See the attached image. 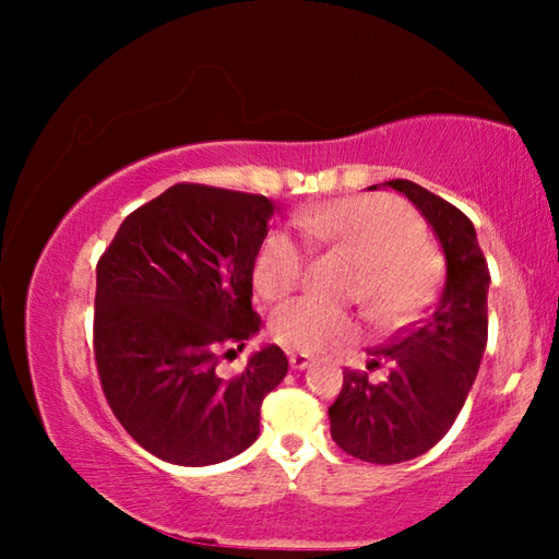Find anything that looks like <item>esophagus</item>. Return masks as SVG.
<instances>
[{"label":"esophagus","mask_w":559,"mask_h":559,"mask_svg":"<svg viewBox=\"0 0 559 559\" xmlns=\"http://www.w3.org/2000/svg\"><path fill=\"white\" fill-rule=\"evenodd\" d=\"M310 362H313V359H310L308 355H298V353L290 355V367H293V370H306Z\"/></svg>","instance_id":"obj_1"}]
</instances>
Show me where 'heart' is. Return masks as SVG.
I'll return each mask as SVG.
<instances>
[{"label":"heart","instance_id":"1","mask_svg":"<svg viewBox=\"0 0 559 559\" xmlns=\"http://www.w3.org/2000/svg\"><path fill=\"white\" fill-rule=\"evenodd\" d=\"M296 226L308 243L330 246L359 263L353 298L374 325H402L429 298L439 261L419 239V219L394 197H353L310 206L296 216ZM306 246L278 229L261 246L253 283L263 298H286L306 278ZM355 333L353 313L318 298L290 300L271 316V335L298 353H325Z\"/></svg>","mask_w":559,"mask_h":559}]
</instances>
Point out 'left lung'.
<instances>
[{
  "label": "left lung",
  "mask_w": 559,
  "mask_h": 559,
  "mask_svg": "<svg viewBox=\"0 0 559 559\" xmlns=\"http://www.w3.org/2000/svg\"><path fill=\"white\" fill-rule=\"evenodd\" d=\"M382 187L396 189L421 212L447 261V281L431 313L367 353V370L384 365V380L345 370L343 390L328 409L340 449L390 466L437 447L456 421L486 353L490 273L466 214L409 179Z\"/></svg>",
  "instance_id": "left-lung-1"
}]
</instances>
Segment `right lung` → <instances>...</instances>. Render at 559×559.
I'll use <instances>...</instances> for the list:
<instances>
[{
    "label": "right lung",
    "mask_w": 559,
    "mask_h": 559,
    "mask_svg": "<svg viewBox=\"0 0 559 559\" xmlns=\"http://www.w3.org/2000/svg\"><path fill=\"white\" fill-rule=\"evenodd\" d=\"M271 200L175 185L132 212L96 269L93 353L112 414L140 447L177 466H212L259 437L261 402L288 372L263 345L241 374L216 353L259 333L253 266Z\"/></svg>",
    "instance_id": "1"
}]
</instances>
